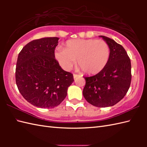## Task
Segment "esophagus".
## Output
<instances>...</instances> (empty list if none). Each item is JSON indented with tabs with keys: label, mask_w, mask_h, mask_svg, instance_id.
<instances>
[{
	"label": "esophagus",
	"mask_w": 147,
	"mask_h": 147,
	"mask_svg": "<svg viewBox=\"0 0 147 147\" xmlns=\"http://www.w3.org/2000/svg\"><path fill=\"white\" fill-rule=\"evenodd\" d=\"M79 75L78 74H73V77H74V79H75V78H76Z\"/></svg>",
	"instance_id": "obj_1"
}]
</instances>
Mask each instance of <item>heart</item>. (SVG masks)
<instances>
[{"label": "heart", "mask_w": 147, "mask_h": 147, "mask_svg": "<svg viewBox=\"0 0 147 147\" xmlns=\"http://www.w3.org/2000/svg\"><path fill=\"white\" fill-rule=\"evenodd\" d=\"M110 49L102 40L73 39L68 40L65 49L58 48L55 57L64 69L69 71L76 64L87 74H96L107 64Z\"/></svg>", "instance_id": "obj_1"}]
</instances>
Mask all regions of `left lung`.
Listing matches in <instances>:
<instances>
[{
	"instance_id": "8db88e82",
	"label": "left lung",
	"mask_w": 147,
	"mask_h": 147,
	"mask_svg": "<svg viewBox=\"0 0 147 147\" xmlns=\"http://www.w3.org/2000/svg\"><path fill=\"white\" fill-rule=\"evenodd\" d=\"M107 42L110 55L107 64L95 75L84 76L83 96L98 107H111L124 98L131 81L130 59L123 47L109 37L99 36Z\"/></svg>"
}]
</instances>
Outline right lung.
Wrapping results in <instances>:
<instances>
[{
    "mask_svg": "<svg viewBox=\"0 0 147 147\" xmlns=\"http://www.w3.org/2000/svg\"><path fill=\"white\" fill-rule=\"evenodd\" d=\"M57 37L35 40L18 55L16 82L26 100L38 108H54L67 96L73 74L62 69L55 59Z\"/></svg>",
    "mask_w": 147,
    "mask_h": 147,
    "instance_id": "obj_1",
    "label": "right lung"
}]
</instances>
